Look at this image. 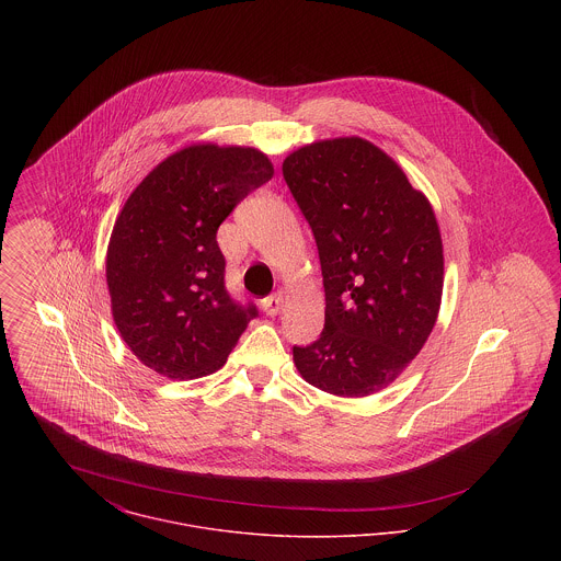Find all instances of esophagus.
I'll list each match as a JSON object with an SVG mask.
<instances>
[{
    "mask_svg": "<svg viewBox=\"0 0 561 561\" xmlns=\"http://www.w3.org/2000/svg\"><path fill=\"white\" fill-rule=\"evenodd\" d=\"M283 302H285L283 291H276V294H272L270 298H265V300L261 302V307H263L265 316H276V313L283 309Z\"/></svg>",
    "mask_w": 561,
    "mask_h": 561,
    "instance_id": "34e87169",
    "label": "esophagus"
}]
</instances>
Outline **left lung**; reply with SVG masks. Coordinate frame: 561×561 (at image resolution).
<instances>
[{
    "mask_svg": "<svg viewBox=\"0 0 561 561\" xmlns=\"http://www.w3.org/2000/svg\"><path fill=\"white\" fill-rule=\"evenodd\" d=\"M283 176L320 250L325 321L294 347L300 376L336 398L387 389L425 345L445 259L434 209L398 161L365 138L289 153Z\"/></svg>",
    "mask_w": 561,
    "mask_h": 561,
    "instance_id": "obj_1",
    "label": "left lung"
}]
</instances>
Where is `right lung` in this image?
<instances>
[{"mask_svg": "<svg viewBox=\"0 0 561 561\" xmlns=\"http://www.w3.org/2000/svg\"><path fill=\"white\" fill-rule=\"evenodd\" d=\"M272 174L259 149L190 145L160 161L125 201L105 259L112 318L127 347L160 376L218 371L256 318L225 287L216 233Z\"/></svg>", "mask_w": 561, "mask_h": 561, "instance_id": "add662e5", "label": "right lung"}]
</instances>
